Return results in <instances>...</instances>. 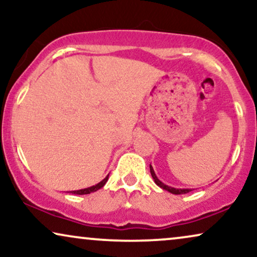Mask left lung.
<instances>
[{
  "label": "left lung",
  "instance_id": "1",
  "mask_svg": "<svg viewBox=\"0 0 257 257\" xmlns=\"http://www.w3.org/2000/svg\"><path fill=\"white\" fill-rule=\"evenodd\" d=\"M150 171H151V175H152V178L154 179V182H156V184L159 186L160 188L165 189V191H168L170 193H172V194H186V193H189V192L192 191V189H189V188H174V187H170V186L165 185L164 182H161L159 179L157 178V175H156V173H154V171H153V167L151 166V165H150Z\"/></svg>",
  "mask_w": 257,
  "mask_h": 257
}]
</instances>
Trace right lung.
<instances>
[{"mask_svg": "<svg viewBox=\"0 0 257 257\" xmlns=\"http://www.w3.org/2000/svg\"><path fill=\"white\" fill-rule=\"evenodd\" d=\"M107 180H108V175H106V177H105V179H103V180H101L100 182H98L97 185L91 186V187H89V188L79 189V191H72V192H70V193H72V194H78V195L90 194V193L96 192V191H98V189H100L101 187H103V186H104L105 184H106V181H107Z\"/></svg>", "mask_w": 257, "mask_h": 257, "instance_id": "right-lung-1", "label": "right lung"}]
</instances>
